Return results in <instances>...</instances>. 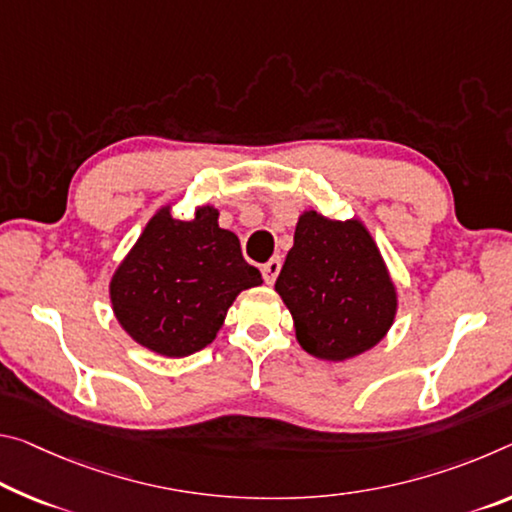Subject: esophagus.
I'll use <instances>...</instances> for the list:
<instances>
[{"mask_svg":"<svg viewBox=\"0 0 512 512\" xmlns=\"http://www.w3.org/2000/svg\"><path fill=\"white\" fill-rule=\"evenodd\" d=\"M280 269H282V262H280V257H271L269 262L262 264V275H264L266 285H273L275 278H278Z\"/></svg>","mask_w":512,"mask_h":512,"instance_id":"1","label":"esophagus"}]
</instances>
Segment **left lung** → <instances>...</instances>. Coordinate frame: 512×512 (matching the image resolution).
<instances>
[{
  "label": "left lung",
  "instance_id": "left-lung-1",
  "mask_svg": "<svg viewBox=\"0 0 512 512\" xmlns=\"http://www.w3.org/2000/svg\"><path fill=\"white\" fill-rule=\"evenodd\" d=\"M275 291L294 319L300 348L323 362L371 351L399 312V291L367 225L316 209L298 216Z\"/></svg>",
  "mask_w": 512,
  "mask_h": 512
}]
</instances>
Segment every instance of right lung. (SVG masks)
<instances>
[{
    "label": "right lung",
    "mask_w": 512,
    "mask_h": 512,
    "mask_svg": "<svg viewBox=\"0 0 512 512\" xmlns=\"http://www.w3.org/2000/svg\"><path fill=\"white\" fill-rule=\"evenodd\" d=\"M262 282L243 259L237 234L218 225L214 205H198L182 221L166 202L120 259L109 298L136 344L164 358H186L212 344L241 291Z\"/></svg>",
    "instance_id": "right-lung-1"
}]
</instances>
